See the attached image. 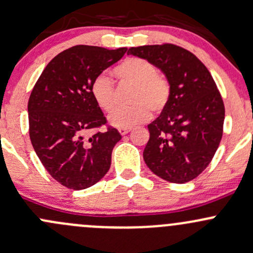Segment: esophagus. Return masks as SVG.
<instances>
[{
    "instance_id": "esophagus-1",
    "label": "esophagus",
    "mask_w": 253,
    "mask_h": 253,
    "mask_svg": "<svg viewBox=\"0 0 253 253\" xmlns=\"http://www.w3.org/2000/svg\"><path fill=\"white\" fill-rule=\"evenodd\" d=\"M129 131H131V128H119V132H120V134H122V135L127 134V133H128Z\"/></svg>"
}]
</instances>
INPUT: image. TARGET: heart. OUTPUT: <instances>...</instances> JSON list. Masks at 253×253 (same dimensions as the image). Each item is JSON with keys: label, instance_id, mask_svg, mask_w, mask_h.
Returning <instances> with one entry per match:
<instances>
[{"label": "heart", "instance_id": "1", "mask_svg": "<svg viewBox=\"0 0 253 253\" xmlns=\"http://www.w3.org/2000/svg\"><path fill=\"white\" fill-rule=\"evenodd\" d=\"M121 84H133L129 93V102L133 104L124 108L116 105V91L113 81L106 75H99L92 82L91 92L95 103L105 111H111L109 124L118 128H131L145 122L151 112L161 113L171 98L169 80L158 73L155 64L147 59L131 57L125 59L113 70Z\"/></svg>", "mask_w": 253, "mask_h": 253}]
</instances>
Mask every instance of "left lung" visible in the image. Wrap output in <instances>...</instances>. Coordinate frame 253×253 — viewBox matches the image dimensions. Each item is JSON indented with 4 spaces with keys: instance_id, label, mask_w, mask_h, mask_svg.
Here are the masks:
<instances>
[{
    "instance_id": "1",
    "label": "left lung",
    "mask_w": 253,
    "mask_h": 253,
    "mask_svg": "<svg viewBox=\"0 0 253 253\" xmlns=\"http://www.w3.org/2000/svg\"><path fill=\"white\" fill-rule=\"evenodd\" d=\"M127 54L155 64L171 84L169 104L148 125L145 164L167 182H189L209 166L222 139L225 110L216 82L196 55L175 44L131 47Z\"/></svg>"
}]
</instances>
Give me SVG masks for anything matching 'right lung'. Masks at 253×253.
<instances>
[{
  "label": "right lung",
  "instance_id": "1",
  "mask_svg": "<svg viewBox=\"0 0 253 253\" xmlns=\"http://www.w3.org/2000/svg\"><path fill=\"white\" fill-rule=\"evenodd\" d=\"M126 50L84 44L63 50L47 64L29 98L31 144L47 172L69 189L92 187L110 169L111 153L121 139L118 129L108 126L88 139L84 133L106 125L92 82Z\"/></svg>",
  "mask_w": 253,
  "mask_h": 253
}]
</instances>
